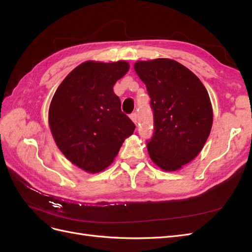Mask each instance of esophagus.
I'll use <instances>...</instances> for the list:
<instances>
[{
    "instance_id": "1",
    "label": "esophagus",
    "mask_w": 252,
    "mask_h": 252,
    "mask_svg": "<svg viewBox=\"0 0 252 252\" xmlns=\"http://www.w3.org/2000/svg\"><path fill=\"white\" fill-rule=\"evenodd\" d=\"M130 119L136 124V122H138V113H136V112H132V113L130 114Z\"/></svg>"
}]
</instances>
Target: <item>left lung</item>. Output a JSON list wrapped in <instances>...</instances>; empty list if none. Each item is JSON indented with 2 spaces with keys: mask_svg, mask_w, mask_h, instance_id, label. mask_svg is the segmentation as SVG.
Returning a JSON list of instances; mask_svg holds the SVG:
<instances>
[{
  "mask_svg": "<svg viewBox=\"0 0 252 252\" xmlns=\"http://www.w3.org/2000/svg\"><path fill=\"white\" fill-rule=\"evenodd\" d=\"M134 70L146 85L154 113L149 156L163 170H178L199 155L209 136L212 107L207 90L173 60L136 62Z\"/></svg>",
  "mask_w": 252,
  "mask_h": 252,
  "instance_id": "1",
  "label": "left lung"
}]
</instances>
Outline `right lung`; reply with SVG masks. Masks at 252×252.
<instances>
[{"label": "right lung", "mask_w": 252, "mask_h": 252, "mask_svg": "<svg viewBox=\"0 0 252 252\" xmlns=\"http://www.w3.org/2000/svg\"><path fill=\"white\" fill-rule=\"evenodd\" d=\"M129 69L124 61L79 65L58 87L49 125L58 147L71 163L95 173L108 167L135 125L121 110L113 85Z\"/></svg>", "instance_id": "obj_1"}]
</instances>
